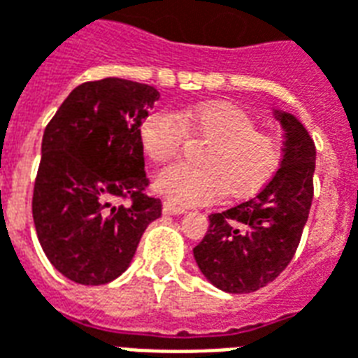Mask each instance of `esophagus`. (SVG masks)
<instances>
[{
	"mask_svg": "<svg viewBox=\"0 0 358 358\" xmlns=\"http://www.w3.org/2000/svg\"><path fill=\"white\" fill-rule=\"evenodd\" d=\"M163 213L171 214V216H178V214L186 213V208L172 205V203H169V201H166V203H163Z\"/></svg>",
	"mask_w": 358,
	"mask_h": 358,
	"instance_id": "34e87169",
	"label": "esophagus"
}]
</instances>
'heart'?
<instances>
[{
  "label": "heart",
  "instance_id": "1",
  "mask_svg": "<svg viewBox=\"0 0 358 358\" xmlns=\"http://www.w3.org/2000/svg\"><path fill=\"white\" fill-rule=\"evenodd\" d=\"M210 144L201 153L203 166L172 165L157 172L155 192L174 205L210 203L220 195L248 197L260 192L282 161V148L271 132L258 131L241 108L206 102L178 113L153 112L140 123V145L152 163L178 155L186 133Z\"/></svg>",
  "mask_w": 358,
  "mask_h": 358
}]
</instances>
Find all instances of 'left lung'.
Returning a JSON list of instances; mask_svg holds the SVG:
<instances>
[{
    "label": "left lung",
    "instance_id": "left-lung-1",
    "mask_svg": "<svg viewBox=\"0 0 358 358\" xmlns=\"http://www.w3.org/2000/svg\"><path fill=\"white\" fill-rule=\"evenodd\" d=\"M285 131L280 169L256 197L210 214L193 256L201 273L229 294L254 292L282 273L300 245L313 201L315 144L292 113L275 110Z\"/></svg>",
    "mask_w": 358,
    "mask_h": 358
}]
</instances>
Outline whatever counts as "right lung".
<instances>
[{"instance_id": "1", "label": "right lung", "mask_w": 358, "mask_h": 358, "mask_svg": "<svg viewBox=\"0 0 358 358\" xmlns=\"http://www.w3.org/2000/svg\"><path fill=\"white\" fill-rule=\"evenodd\" d=\"M159 100L152 85L106 78L68 94L43 132L31 214L45 256L66 279L106 285L131 266L161 216L148 197L140 123ZM129 199V206H115Z\"/></svg>"}]
</instances>
